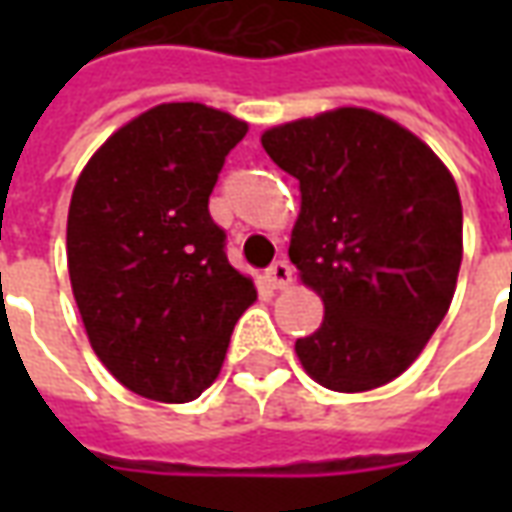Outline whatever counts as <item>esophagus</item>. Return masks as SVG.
Wrapping results in <instances>:
<instances>
[{"label": "esophagus", "instance_id": "esophagus-1", "mask_svg": "<svg viewBox=\"0 0 512 512\" xmlns=\"http://www.w3.org/2000/svg\"><path fill=\"white\" fill-rule=\"evenodd\" d=\"M266 279L271 288L285 290L290 282H293V271H290V266L285 263V260H277V263L266 271Z\"/></svg>", "mask_w": 512, "mask_h": 512}]
</instances>
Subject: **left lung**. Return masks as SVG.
Masks as SVG:
<instances>
[{
    "instance_id": "left-lung-1",
    "label": "left lung",
    "mask_w": 512,
    "mask_h": 512,
    "mask_svg": "<svg viewBox=\"0 0 512 512\" xmlns=\"http://www.w3.org/2000/svg\"><path fill=\"white\" fill-rule=\"evenodd\" d=\"M299 180L290 263L323 301L318 332L296 340L312 381L370 392L414 365L450 310L463 257L461 194L417 134L362 106L263 131Z\"/></svg>"
}]
</instances>
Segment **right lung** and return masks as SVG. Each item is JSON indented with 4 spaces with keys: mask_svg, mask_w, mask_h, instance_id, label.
I'll list each match as a JSON object with an SVG mask.
<instances>
[{
    "mask_svg": "<svg viewBox=\"0 0 512 512\" xmlns=\"http://www.w3.org/2000/svg\"><path fill=\"white\" fill-rule=\"evenodd\" d=\"M249 126L213 106L158 104L98 147L73 186L68 274L95 356L134 395L189 403L216 381L252 277L208 213Z\"/></svg>",
    "mask_w": 512,
    "mask_h": 512,
    "instance_id": "add662e5",
    "label": "right lung"
}]
</instances>
